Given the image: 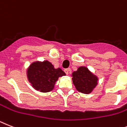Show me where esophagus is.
<instances>
[{
  "label": "esophagus",
  "mask_w": 127,
  "mask_h": 127,
  "mask_svg": "<svg viewBox=\"0 0 127 127\" xmlns=\"http://www.w3.org/2000/svg\"><path fill=\"white\" fill-rule=\"evenodd\" d=\"M64 72H65V73L66 74V75H68L69 73L70 72V71H71V69L70 68H66L65 69V70H64Z\"/></svg>",
  "instance_id": "34e87169"
}]
</instances>
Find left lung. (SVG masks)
Segmentation results:
<instances>
[{
  "mask_svg": "<svg viewBox=\"0 0 127 127\" xmlns=\"http://www.w3.org/2000/svg\"><path fill=\"white\" fill-rule=\"evenodd\" d=\"M72 77L73 85L81 93H90L97 83V78L86 67H79L77 71L72 73Z\"/></svg>",
  "mask_w": 127,
  "mask_h": 127,
  "instance_id": "left-lung-1",
  "label": "left lung"
}]
</instances>
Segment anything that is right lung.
Masks as SVG:
<instances>
[{"label":"right lung","mask_w":127,"mask_h":127,"mask_svg":"<svg viewBox=\"0 0 127 127\" xmlns=\"http://www.w3.org/2000/svg\"><path fill=\"white\" fill-rule=\"evenodd\" d=\"M28 78L33 87L42 92H48L53 90L54 85L59 77L65 75L61 68H54L50 62H35L28 69Z\"/></svg>","instance_id":"obj_1"}]
</instances>
